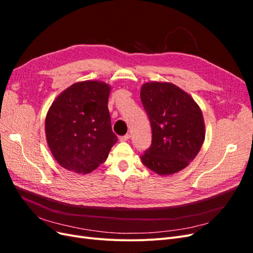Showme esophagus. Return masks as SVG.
<instances>
[{
    "instance_id": "esophagus-1",
    "label": "esophagus",
    "mask_w": 253,
    "mask_h": 253,
    "mask_svg": "<svg viewBox=\"0 0 253 253\" xmlns=\"http://www.w3.org/2000/svg\"><path fill=\"white\" fill-rule=\"evenodd\" d=\"M129 139V134H126V135H124V136H120L119 137V140L120 141H126V140H128Z\"/></svg>"
}]
</instances>
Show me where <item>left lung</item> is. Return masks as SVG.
Segmentation results:
<instances>
[{
    "mask_svg": "<svg viewBox=\"0 0 253 253\" xmlns=\"http://www.w3.org/2000/svg\"><path fill=\"white\" fill-rule=\"evenodd\" d=\"M140 98L152 128V143L140 156L142 164L159 175L185 169L205 139L200 106L186 91L165 82L143 84Z\"/></svg>",
    "mask_w": 253,
    "mask_h": 253,
    "instance_id": "obj_1",
    "label": "left lung"
}]
</instances>
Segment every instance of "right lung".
Instances as JSON below:
<instances>
[{
  "mask_svg": "<svg viewBox=\"0 0 253 253\" xmlns=\"http://www.w3.org/2000/svg\"><path fill=\"white\" fill-rule=\"evenodd\" d=\"M110 90L103 82H78L52 102L45 132L53 157L64 169L90 173L105 162L117 142L108 109Z\"/></svg>",
  "mask_w": 253,
  "mask_h": 253,
  "instance_id": "obj_1",
  "label": "right lung"
}]
</instances>
